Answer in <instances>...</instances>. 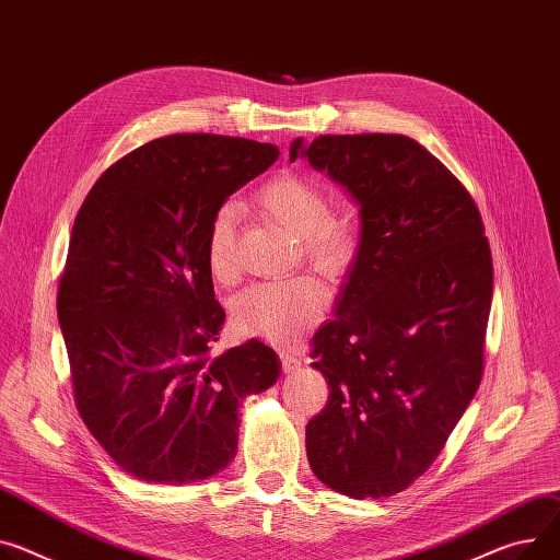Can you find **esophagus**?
Segmentation results:
<instances>
[{
    "label": "esophagus",
    "mask_w": 560,
    "mask_h": 560,
    "mask_svg": "<svg viewBox=\"0 0 560 560\" xmlns=\"http://www.w3.org/2000/svg\"><path fill=\"white\" fill-rule=\"evenodd\" d=\"M280 359H282L284 372H295V370H300V365H303V361H300V357H298L295 352H291V350H282V352H280Z\"/></svg>",
    "instance_id": "esophagus-1"
}]
</instances>
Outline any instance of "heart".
<instances>
[{"mask_svg":"<svg viewBox=\"0 0 560 560\" xmlns=\"http://www.w3.org/2000/svg\"><path fill=\"white\" fill-rule=\"evenodd\" d=\"M257 203L278 226L303 240V253L314 271L329 280L348 271L357 250V229L350 218L329 212V197L316 182L287 172L257 192ZM237 220L235 203L220 206L210 218L206 265L214 280L224 282L235 273ZM325 307L327 293L316 280L293 278L244 289L233 303V318L246 334L287 342L316 323Z\"/></svg>","mask_w":560,"mask_h":560,"instance_id":"1","label":"heart"}]
</instances>
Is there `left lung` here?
I'll list each match as a JSON object with an SVG mask.
<instances>
[{"label": "left lung", "mask_w": 560, "mask_h": 560, "mask_svg": "<svg viewBox=\"0 0 560 560\" xmlns=\"http://www.w3.org/2000/svg\"><path fill=\"white\" fill-rule=\"evenodd\" d=\"M359 208V246L314 334L327 406L307 423L314 476L357 500L408 489L433 464L482 378L491 248L464 186L404 135L295 139Z\"/></svg>", "instance_id": "left-lung-1"}]
</instances>
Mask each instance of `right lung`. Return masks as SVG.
<instances>
[{"label":"right lung","instance_id":"obj_1","mask_svg":"<svg viewBox=\"0 0 560 560\" xmlns=\"http://www.w3.org/2000/svg\"><path fill=\"white\" fill-rule=\"evenodd\" d=\"M237 137L172 135L103 172L82 201L58 291L75 406L132 478L186 485L237 453L240 404L282 372L262 340L212 352L206 231L224 201L278 159Z\"/></svg>","mask_w":560,"mask_h":560}]
</instances>
